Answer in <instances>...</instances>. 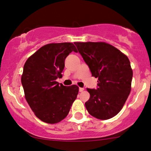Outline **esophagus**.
Masks as SVG:
<instances>
[{
  "instance_id": "esophagus-1",
  "label": "esophagus",
  "mask_w": 151,
  "mask_h": 151,
  "mask_svg": "<svg viewBox=\"0 0 151 151\" xmlns=\"http://www.w3.org/2000/svg\"><path fill=\"white\" fill-rule=\"evenodd\" d=\"M84 88H79V91H80V92H81V91H84Z\"/></svg>"
}]
</instances>
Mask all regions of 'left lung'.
Listing matches in <instances>:
<instances>
[{
    "instance_id": "8db88e82",
    "label": "left lung",
    "mask_w": 151,
    "mask_h": 151,
    "mask_svg": "<svg viewBox=\"0 0 151 151\" xmlns=\"http://www.w3.org/2000/svg\"><path fill=\"white\" fill-rule=\"evenodd\" d=\"M89 67L98 78L97 88L87 89L90 98L85 103L93 117L106 120L124 106L131 89L133 71L129 58L120 50L105 42H74Z\"/></svg>"
}]
</instances>
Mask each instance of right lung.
I'll return each mask as SVG.
<instances>
[{"label": "right lung", "mask_w": 151, "mask_h": 151, "mask_svg": "<svg viewBox=\"0 0 151 151\" xmlns=\"http://www.w3.org/2000/svg\"><path fill=\"white\" fill-rule=\"evenodd\" d=\"M77 50L73 43H52L40 48L27 60L21 82L26 101L38 119L56 124L68 115L77 98V85L64 86L57 82L62 77L65 59Z\"/></svg>", "instance_id": "add662e5"}]
</instances>
